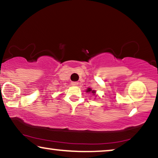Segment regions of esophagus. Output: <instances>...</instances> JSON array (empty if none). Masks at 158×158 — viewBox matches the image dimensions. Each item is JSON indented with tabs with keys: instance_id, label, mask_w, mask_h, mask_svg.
<instances>
[{
	"instance_id": "34e87169",
	"label": "esophagus",
	"mask_w": 158,
	"mask_h": 158,
	"mask_svg": "<svg viewBox=\"0 0 158 158\" xmlns=\"http://www.w3.org/2000/svg\"><path fill=\"white\" fill-rule=\"evenodd\" d=\"M78 82H77V81H72V82H71V84H72V86H77V85H78Z\"/></svg>"
}]
</instances>
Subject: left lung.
I'll return each mask as SVG.
<instances>
[{
	"label": "left lung",
	"instance_id": "8db88e82",
	"mask_svg": "<svg viewBox=\"0 0 158 158\" xmlns=\"http://www.w3.org/2000/svg\"><path fill=\"white\" fill-rule=\"evenodd\" d=\"M86 92H92V93H93V94H94V93H95V91H94V90H93V91H92V89H90V88H89V89H87V91H86Z\"/></svg>",
	"mask_w": 158,
	"mask_h": 158
}]
</instances>
